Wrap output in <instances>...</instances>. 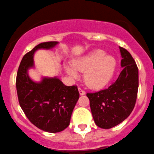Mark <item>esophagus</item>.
Wrapping results in <instances>:
<instances>
[{"label": "esophagus", "instance_id": "obj_1", "mask_svg": "<svg viewBox=\"0 0 154 154\" xmlns=\"http://www.w3.org/2000/svg\"><path fill=\"white\" fill-rule=\"evenodd\" d=\"M78 90H79V93H80V95H81V96H83V95H85V93H86L85 91L82 90L81 88H79Z\"/></svg>", "mask_w": 154, "mask_h": 154}]
</instances>
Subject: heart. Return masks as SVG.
<instances>
[{
	"mask_svg": "<svg viewBox=\"0 0 154 154\" xmlns=\"http://www.w3.org/2000/svg\"><path fill=\"white\" fill-rule=\"evenodd\" d=\"M117 62L112 55L97 49L88 54L74 60L65 66L66 72L74 80L80 77L78 71L84 72V81L90 88H103L109 83L116 72Z\"/></svg>",
	"mask_w": 154,
	"mask_h": 154,
	"instance_id": "heart-1",
	"label": "heart"
}]
</instances>
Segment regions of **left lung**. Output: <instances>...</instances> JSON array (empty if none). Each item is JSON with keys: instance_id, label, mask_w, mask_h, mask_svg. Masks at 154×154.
<instances>
[{"instance_id": "left-lung-1", "label": "left lung", "mask_w": 154, "mask_h": 154, "mask_svg": "<svg viewBox=\"0 0 154 154\" xmlns=\"http://www.w3.org/2000/svg\"><path fill=\"white\" fill-rule=\"evenodd\" d=\"M123 67L109 87L97 93H87L94 122L98 127L112 128L125 120L135 106L138 90V69L131 54L119 47Z\"/></svg>"}]
</instances>
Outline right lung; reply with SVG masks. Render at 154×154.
Listing matches in <instances>:
<instances>
[{
  "instance_id": "obj_1",
  "label": "right lung",
  "mask_w": 154,
  "mask_h": 154,
  "mask_svg": "<svg viewBox=\"0 0 154 154\" xmlns=\"http://www.w3.org/2000/svg\"><path fill=\"white\" fill-rule=\"evenodd\" d=\"M57 42L38 44L23 57L17 75V96L26 116L38 128L49 132L62 131L70 124V117L80 94L76 86H65L57 77H43L35 82L29 76L33 68V56L38 49H51Z\"/></svg>"
}]
</instances>
